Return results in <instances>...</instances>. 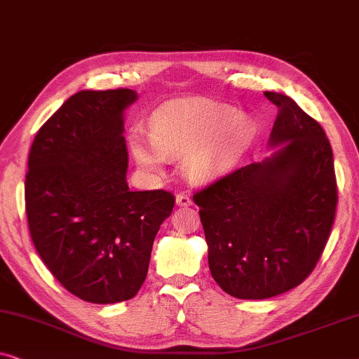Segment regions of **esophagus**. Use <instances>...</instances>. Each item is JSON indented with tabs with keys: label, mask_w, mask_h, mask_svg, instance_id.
Segmentation results:
<instances>
[{
	"label": "esophagus",
	"mask_w": 359,
	"mask_h": 359,
	"mask_svg": "<svg viewBox=\"0 0 359 359\" xmlns=\"http://www.w3.org/2000/svg\"><path fill=\"white\" fill-rule=\"evenodd\" d=\"M176 204L180 205V208H188V205H193V199L189 198L188 194H176Z\"/></svg>",
	"instance_id": "34e87169"
}]
</instances>
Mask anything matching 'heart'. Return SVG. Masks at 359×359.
<instances>
[{
    "mask_svg": "<svg viewBox=\"0 0 359 359\" xmlns=\"http://www.w3.org/2000/svg\"><path fill=\"white\" fill-rule=\"evenodd\" d=\"M257 132L252 116L205 97H189L158 107L150 121V140L134 130L129 144L147 171L160 173L165 158H183L184 175L204 183L227 173Z\"/></svg>",
    "mask_w": 359,
    "mask_h": 359,
    "instance_id": "heart-1",
    "label": "heart"
}]
</instances>
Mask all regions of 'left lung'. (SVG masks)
<instances>
[{
    "label": "left lung",
    "mask_w": 359,
    "mask_h": 359,
    "mask_svg": "<svg viewBox=\"0 0 359 359\" xmlns=\"http://www.w3.org/2000/svg\"><path fill=\"white\" fill-rule=\"evenodd\" d=\"M271 156L194 194L215 283L238 299H268L313 271L330 235L338 191L330 142L320 124L283 93Z\"/></svg>",
    "instance_id": "obj_1"
}]
</instances>
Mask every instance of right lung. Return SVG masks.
I'll list each match as a JSON object with an SVG mask.
<instances>
[{
  "instance_id": "obj_1",
  "label": "right lung",
  "mask_w": 359,
  "mask_h": 359,
  "mask_svg": "<svg viewBox=\"0 0 359 359\" xmlns=\"http://www.w3.org/2000/svg\"><path fill=\"white\" fill-rule=\"evenodd\" d=\"M134 90L76 93L39 129L29 154L26 214L39 257L67 291L93 304L129 301L175 196L127 184L124 111Z\"/></svg>"
}]
</instances>
